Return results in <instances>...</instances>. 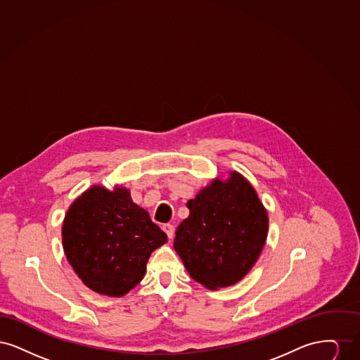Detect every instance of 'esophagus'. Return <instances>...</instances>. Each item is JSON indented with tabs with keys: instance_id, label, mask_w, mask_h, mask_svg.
<instances>
[{
	"instance_id": "1",
	"label": "esophagus",
	"mask_w": 360,
	"mask_h": 360,
	"mask_svg": "<svg viewBox=\"0 0 360 360\" xmlns=\"http://www.w3.org/2000/svg\"><path fill=\"white\" fill-rule=\"evenodd\" d=\"M163 231L166 232V235H167V238L169 239H172V236H174V231H175V228H174V225L172 224H163Z\"/></svg>"
}]
</instances>
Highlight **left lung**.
Segmentation results:
<instances>
[{
  "mask_svg": "<svg viewBox=\"0 0 360 360\" xmlns=\"http://www.w3.org/2000/svg\"><path fill=\"white\" fill-rule=\"evenodd\" d=\"M174 248L190 276L206 289L232 286L252 269L269 231L255 188L239 172L216 178L186 204Z\"/></svg>",
  "mask_w": 360,
  "mask_h": 360,
  "instance_id": "obj_1",
  "label": "left lung"
}]
</instances>
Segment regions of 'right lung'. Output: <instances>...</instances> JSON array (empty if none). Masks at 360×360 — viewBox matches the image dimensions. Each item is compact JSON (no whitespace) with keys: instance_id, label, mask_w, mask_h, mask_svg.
<instances>
[{"instance_id":"1","label":"right lung","mask_w":360,"mask_h":360,"mask_svg":"<svg viewBox=\"0 0 360 360\" xmlns=\"http://www.w3.org/2000/svg\"><path fill=\"white\" fill-rule=\"evenodd\" d=\"M62 241L71 267L89 289L122 297L144 278L148 257L167 235L127 188L91 186L70 206Z\"/></svg>"}]
</instances>
